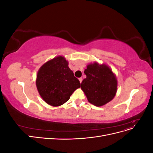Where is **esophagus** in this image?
Listing matches in <instances>:
<instances>
[{
  "mask_svg": "<svg viewBox=\"0 0 153 153\" xmlns=\"http://www.w3.org/2000/svg\"><path fill=\"white\" fill-rule=\"evenodd\" d=\"M79 81H80V83H82V78H79Z\"/></svg>",
  "mask_w": 153,
  "mask_h": 153,
  "instance_id": "34e87169",
  "label": "esophagus"
}]
</instances>
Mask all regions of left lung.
Returning a JSON list of instances; mask_svg holds the SVG:
<instances>
[{
  "label": "left lung",
  "instance_id": "8db88e82",
  "mask_svg": "<svg viewBox=\"0 0 153 153\" xmlns=\"http://www.w3.org/2000/svg\"><path fill=\"white\" fill-rule=\"evenodd\" d=\"M81 89L89 102L96 106H103L112 100L117 89V80L111 69L105 64L97 62L87 66Z\"/></svg>",
  "mask_w": 153,
  "mask_h": 153
}]
</instances>
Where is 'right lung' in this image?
I'll list each match as a JSON object with an SVG mask.
<instances>
[{
    "mask_svg": "<svg viewBox=\"0 0 153 153\" xmlns=\"http://www.w3.org/2000/svg\"><path fill=\"white\" fill-rule=\"evenodd\" d=\"M36 87L41 98L48 105L58 106L69 100L73 92L80 87L64 57L57 56L41 66L37 74Z\"/></svg>",
    "mask_w": 153,
    "mask_h": 153,
    "instance_id": "obj_1",
    "label": "right lung"
}]
</instances>
